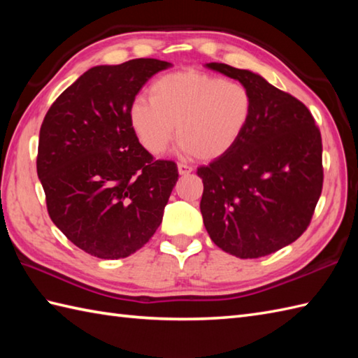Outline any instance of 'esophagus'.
<instances>
[{
	"label": "esophagus",
	"mask_w": 358,
	"mask_h": 358,
	"mask_svg": "<svg viewBox=\"0 0 358 358\" xmlns=\"http://www.w3.org/2000/svg\"><path fill=\"white\" fill-rule=\"evenodd\" d=\"M192 172V167L187 166V164H178V173L180 175H187Z\"/></svg>",
	"instance_id": "esophagus-1"
}]
</instances>
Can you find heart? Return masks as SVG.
<instances>
[{
    "mask_svg": "<svg viewBox=\"0 0 358 358\" xmlns=\"http://www.w3.org/2000/svg\"><path fill=\"white\" fill-rule=\"evenodd\" d=\"M252 94L238 81L181 71L149 87V101L136 100L129 118L141 146L158 155L175 136L185 155L215 159L240 140L252 117Z\"/></svg>",
    "mask_w": 358,
    "mask_h": 358,
    "instance_id": "heart-1",
    "label": "heart"
}]
</instances>
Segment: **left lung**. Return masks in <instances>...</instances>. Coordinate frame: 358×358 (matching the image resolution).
Masks as SVG:
<instances>
[{
  "mask_svg": "<svg viewBox=\"0 0 358 358\" xmlns=\"http://www.w3.org/2000/svg\"><path fill=\"white\" fill-rule=\"evenodd\" d=\"M206 67L245 85L254 108L235 146L196 171L204 227L227 254L269 255L299 238L313 218L323 187L320 131L305 104L262 75L223 63Z\"/></svg>",
  "mask_w": 358,
  "mask_h": 358,
  "instance_id": "8db88e82",
  "label": "left lung"
}]
</instances>
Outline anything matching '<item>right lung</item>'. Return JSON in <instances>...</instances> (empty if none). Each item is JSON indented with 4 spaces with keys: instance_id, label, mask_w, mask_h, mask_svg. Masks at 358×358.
<instances>
[{
    "instance_id": "right-lung-1",
    "label": "right lung",
    "mask_w": 358,
    "mask_h": 358,
    "mask_svg": "<svg viewBox=\"0 0 358 358\" xmlns=\"http://www.w3.org/2000/svg\"><path fill=\"white\" fill-rule=\"evenodd\" d=\"M171 66L155 58L95 66L57 98L41 124L36 172L52 222L103 260L146 245L178 180L177 164L154 159L129 118L140 89Z\"/></svg>"
}]
</instances>
